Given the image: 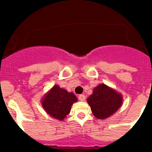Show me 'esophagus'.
Here are the masks:
<instances>
[{
  "label": "esophagus",
  "mask_w": 152,
  "mask_h": 152,
  "mask_svg": "<svg viewBox=\"0 0 152 152\" xmlns=\"http://www.w3.org/2000/svg\"><path fill=\"white\" fill-rule=\"evenodd\" d=\"M79 101H81V102H85V95H79Z\"/></svg>",
  "instance_id": "esophagus-1"
}]
</instances>
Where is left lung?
<instances>
[{
  "label": "left lung",
  "instance_id": "left-lung-1",
  "mask_svg": "<svg viewBox=\"0 0 152 152\" xmlns=\"http://www.w3.org/2000/svg\"><path fill=\"white\" fill-rule=\"evenodd\" d=\"M92 113L98 119H106L118 110L123 104V96L115 89L100 84L87 99Z\"/></svg>",
  "mask_w": 152,
  "mask_h": 152
}]
</instances>
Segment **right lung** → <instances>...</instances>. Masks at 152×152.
Instances as JSON below:
<instances>
[{"mask_svg": "<svg viewBox=\"0 0 152 152\" xmlns=\"http://www.w3.org/2000/svg\"><path fill=\"white\" fill-rule=\"evenodd\" d=\"M77 101L74 93L67 92L56 85L45 93L41 100V104L50 117L63 121L70 113L73 104Z\"/></svg>", "mask_w": 152, "mask_h": 152, "instance_id": "right-lung-1", "label": "right lung"}]
</instances>
